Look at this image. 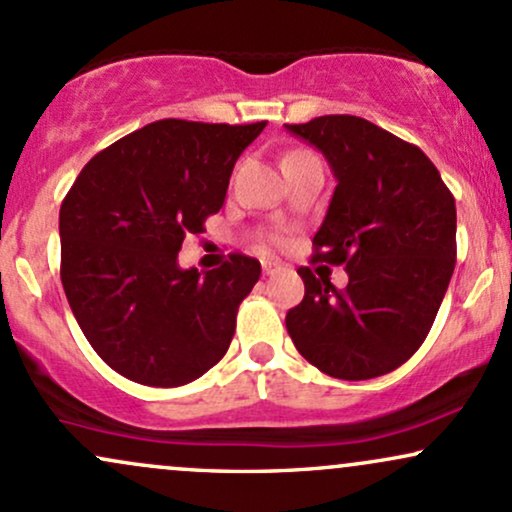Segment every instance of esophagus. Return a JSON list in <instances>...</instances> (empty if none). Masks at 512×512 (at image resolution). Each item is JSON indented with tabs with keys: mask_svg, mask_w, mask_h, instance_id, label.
<instances>
[{
	"mask_svg": "<svg viewBox=\"0 0 512 512\" xmlns=\"http://www.w3.org/2000/svg\"><path fill=\"white\" fill-rule=\"evenodd\" d=\"M262 269H264V274L267 276H272V274H276L281 269V262H276V260H262Z\"/></svg>",
	"mask_w": 512,
	"mask_h": 512,
	"instance_id": "1",
	"label": "esophagus"
}]
</instances>
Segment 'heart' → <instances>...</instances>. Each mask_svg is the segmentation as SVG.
<instances>
[{"label": "heart", "instance_id": "b5f03b06", "mask_svg": "<svg viewBox=\"0 0 512 512\" xmlns=\"http://www.w3.org/2000/svg\"><path fill=\"white\" fill-rule=\"evenodd\" d=\"M293 154H301V151H293Z\"/></svg>", "mask_w": 512, "mask_h": 512}]
</instances>
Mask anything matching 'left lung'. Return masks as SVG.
<instances>
[{
	"instance_id": "obj_1",
	"label": "left lung",
	"mask_w": 512,
	"mask_h": 512,
	"mask_svg": "<svg viewBox=\"0 0 512 512\" xmlns=\"http://www.w3.org/2000/svg\"><path fill=\"white\" fill-rule=\"evenodd\" d=\"M325 154L337 187L313 262L344 264L346 289L301 267L286 313L301 356L339 380L390 373L431 332L457 257L455 197L419 146L356 115L286 125Z\"/></svg>"
}]
</instances>
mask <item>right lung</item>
<instances>
[{"mask_svg": "<svg viewBox=\"0 0 512 512\" xmlns=\"http://www.w3.org/2000/svg\"><path fill=\"white\" fill-rule=\"evenodd\" d=\"M267 122L158 120L86 163L60 209L62 286L98 356L139 385L178 387L221 361L255 257L180 269L187 233L223 207L238 156Z\"/></svg>", "mask_w": 512, "mask_h": 512, "instance_id": "right-lung-1", "label": "right lung"}]
</instances>
